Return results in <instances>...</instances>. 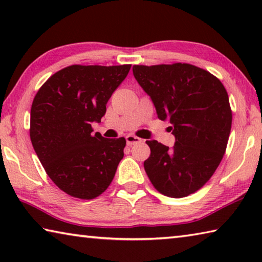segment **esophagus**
Masks as SVG:
<instances>
[{"mask_svg": "<svg viewBox=\"0 0 262 262\" xmlns=\"http://www.w3.org/2000/svg\"><path fill=\"white\" fill-rule=\"evenodd\" d=\"M126 141H127L128 145H134V144H137V143H141L142 139H140V137H137L135 135H127Z\"/></svg>", "mask_w": 262, "mask_h": 262, "instance_id": "esophagus-1", "label": "esophagus"}]
</instances>
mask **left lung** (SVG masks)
I'll list each match as a JSON object with an SVG mask.
<instances>
[{
	"label": "left lung",
	"mask_w": 262,
	"mask_h": 262,
	"mask_svg": "<svg viewBox=\"0 0 262 262\" xmlns=\"http://www.w3.org/2000/svg\"><path fill=\"white\" fill-rule=\"evenodd\" d=\"M133 74L171 123L173 148L147 141L144 170L159 193L185 198L206 185L223 158L232 125L229 96L219 78L189 63L135 64Z\"/></svg>",
	"instance_id": "left-lung-1"
}]
</instances>
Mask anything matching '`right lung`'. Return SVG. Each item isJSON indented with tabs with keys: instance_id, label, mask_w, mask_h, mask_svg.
Instances as JSON below:
<instances>
[{
	"instance_id": "obj_1",
	"label": "right lung",
	"mask_w": 262,
	"mask_h": 262,
	"mask_svg": "<svg viewBox=\"0 0 262 262\" xmlns=\"http://www.w3.org/2000/svg\"><path fill=\"white\" fill-rule=\"evenodd\" d=\"M130 64H73L47 79L31 106L30 139L46 173L73 198L91 200L103 194L117 172L125 137L92 134L106 104Z\"/></svg>"
}]
</instances>
